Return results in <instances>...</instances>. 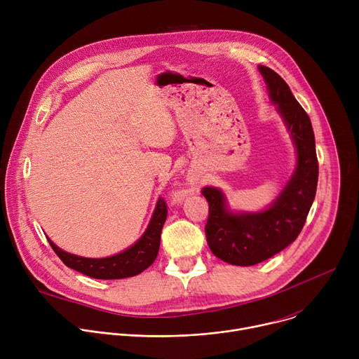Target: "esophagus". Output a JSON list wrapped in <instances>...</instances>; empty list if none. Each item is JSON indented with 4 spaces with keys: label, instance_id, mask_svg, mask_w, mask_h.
Instances as JSON below:
<instances>
[{
    "label": "esophagus",
    "instance_id": "1",
    "mask_svg": "<svg viewBox=\"0 0 359 359\" xmlns=\"http://www.w3.org/2000/svg\"><path fill=\"white\" fill-rule=\"evenodd\" d=\"M190 184H194V180H190ZM186 193H187L186 190L179 191V193H177V196H176V198H177V200H182V198L186 196Z\"/></svg>",
    "mask_w": 359,
    "mask_h": 359
}]
</instances>
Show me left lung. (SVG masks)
<instances>
[{"label":"left lung","instance_id":"obj_1","mask_svg":"<svg viewBox=\"0 0 359 359\" xmlns=\"http://www.w3.org/2000/svg\"><path fill=\"white\" fill-rule=\"evenodd\" d=\"M270 100L276 105L297 151L290 180L270 206L260 212H233L219 187L208 186L206 238L212 252L233 266L259 264L290 245L299 234L313 206L318 183V161L311 121L290 86L273 69L259 65Z\"/></svg>","mask_w":359,"mask_h":359}]
</instances>
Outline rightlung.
Returning <instances> with one entry per match:
<instances>
[{"label":"right lung","mask_w":359,"mask_h":359,"mask_svg":"<svg viewBox=\"0 0 359 359\" xmlns=\"http://www.w3.org/2000/svg\"><path fill=\"white\" fill-rule=\"evenodd\" d=\"M168 216V206L163 198H159L156 203L155 212L147 224V229L142 234V237L132 244L129 248L104 259H88L81 255L71 254L60 248L54 241H49L50 247L57 252L62 263L79 271L88 277L97 280H119L128 278L140 274L144 271L151 263L156 260L161 245V233Z\"/></svg>","instance_id":"1"}]
</instances>
